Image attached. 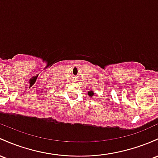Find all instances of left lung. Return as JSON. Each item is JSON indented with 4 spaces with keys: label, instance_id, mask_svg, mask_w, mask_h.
I'll use <instances>...</instances> for the list:
<instances>
[{
    "label": "left lung",
    "instance_id": "obj_1",
    "mask_svg": "<svg viewBox=\"0 0 158 158\" xmlns=\"http://www.w3.org/2000/svg\"><path fill=\"white\" fill-rule=\"evenodd\" d=\"M88 96H89L90 98H91V97H93L94 95V92L93 91H88Z\"/></svg>",
    "mask_w": 158,
    "mask_h": 158
}]
</instances>
